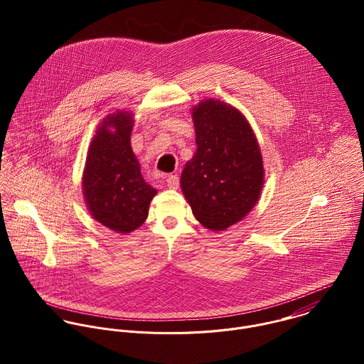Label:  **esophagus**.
I'll use <instances>...</instances> for the list:
<instances>
[{"label":"esophagus","instance_id":"esophagus-1","mask_svg":"<svg viewBox=\"0 0 364 364\" xmlns=\"http://www.w3.org/2000/svg\"><path fill=\"white\" fill-rule=\"evenodd\" d=\"M166 186L169 189H178L179 188V178L176 175H169L166 178Z\"/></svg>","mask_w":364,"mask_h":364}]
</instances>
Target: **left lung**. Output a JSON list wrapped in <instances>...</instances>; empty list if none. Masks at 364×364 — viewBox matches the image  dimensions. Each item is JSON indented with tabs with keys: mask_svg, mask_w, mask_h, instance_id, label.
I'll list each match as a JSON object with an SVG mask.
<instances>
[{
	"mask_svg": "<svg viewBox=\"0 0 364 364\" xmlns=\"http://www.w3.org/2000/svg\"><path fill=\"white\" fill-rule=\"evenodd\" d=\"M196 153L181 175V189L195 218L225 231L255 208L264 183L258 139L232 105L208 98L192 107Z\"/></svg>",
	"mask_w": 364,
	"mask_h": 364,
	"instance_id": "8db88e82",
	"label": "left lung"
}]
</instances>
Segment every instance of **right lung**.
Instances as JSON below:
<instances>
[{
  "instance_id": "add662e5",
  "label": "right lung",
  "mask_w": 364,
  "mask_h": 364,
  "mask_svg": "<svg viewBox=\"0 0 364 364\" xmlns=\"http://www.w3.org/2000/svg\"><path fill=\"white\" fill-rule=\"evenodd\" d=\"M134 114L117 109L109 113L91 140L82 172V193L90 214L117 234L141 227L156 191L140 171L130 137Z\"/></svg>"
}]
</instances>
